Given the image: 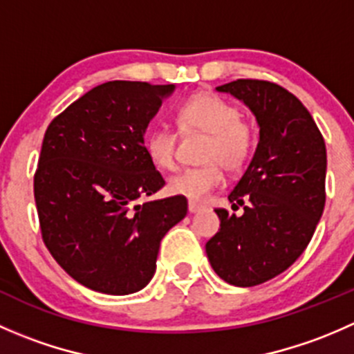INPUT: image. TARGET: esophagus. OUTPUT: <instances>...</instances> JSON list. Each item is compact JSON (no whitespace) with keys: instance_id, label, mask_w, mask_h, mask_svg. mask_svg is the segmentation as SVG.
<instances>
[{"instance_id":"esophagus-1","label":"esophagus","mask_w":354,"mask_h":354,"mask_svg":"<svg viewBox=\"0 0 354 354\" xmlns=\"http://www.w3.org/2000/svg\"><path fill=\"white\" fill-rule=\"evenodd\" d=\"M203 209V205L202 203H197V202H188V210H190L192 214H195V212H198V210H202Z\"/></svg>"}]
</instances>
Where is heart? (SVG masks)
<instances>
[{
	"instance_id": "1",
	"label": "heart",
	"mask_w": 354,
	"mask_h": 354,
	"mask_svg": "<svg viewBox=\"0 0 354 354\" xmlns=\"http://www.w3.org/2000/svg\"><path fill=\"white\" fill-rule=\"evenodd\" d=\"M176 120L183 133L198 131L209 135V140L202 151L205 164L169 178L167 190L180 197L203 200L223 183V166L234 173L248 162L255 145V131L234 102L214 92H197L181 102ZM145 151L156 167L174 169L178 166V133L171 128H152L145 137Z\"/></svg>"
}]
</instances>
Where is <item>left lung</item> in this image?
<instances>
[{
  "mask_svg": "<svg viewBox=\"0 0 354 354\" xmlns=\"http://www.w3.org/2000/svg\"><path fill=\"white\" fill-rule=\"evenodd\" d=\"M217 91L253 111L260 142L227 195L243 214L216 209L221 227L205 252L221 279L250 288L284 272L312 240L326 205V142L301 101L274 82L238 78Z\"/></svg>",
  "mask_w": 354,
  "mask_h": 354,
  "instance_id": "left-lung-1",
  "label": "left lung"
}]
</instances>
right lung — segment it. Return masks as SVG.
I'll use <instances>...</instances> for the list:
<instances>
[{"label":"right lung","mask_w":354,"mask_h":354,"mask_svg":"<svg viewBox=\"0 0 354 354\" xmlns=\"http://www.w3.org/2000/svg\"><path fill=\"white\" fill-rule=\"evenodd\" d=\"M173 85L113 80L49 123L34 174L42 241L68 276L106 295L149 284L164 234L188 210L185 197L137 203L164 187L144 133Z\"/></svg>","instance_id":"add662e5"}]
</instances>
